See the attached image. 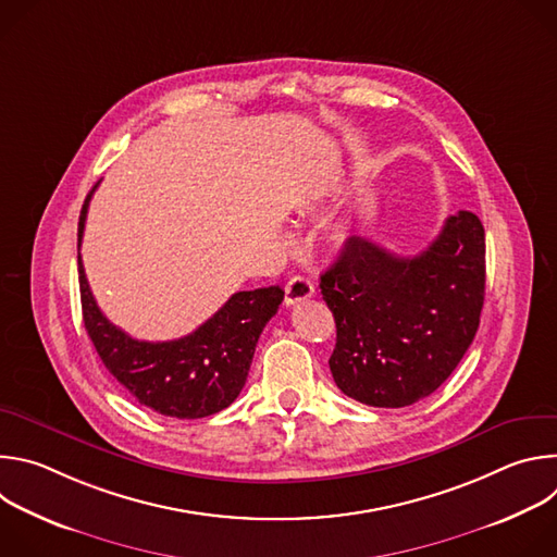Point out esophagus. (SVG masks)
<instances>
[{"label":"esophagus","mask_w":557,"mask_h":557,"mask_svg":"<svg viewBox=\"0 0 557 557\" xmlns=\"http://www.w3.org/2000/svg\"><path fill=\"white\" fill-rule=\"evenodd\" d=\"M284 293H286V295H284L286 306H295V304H299V301H304V299L312 297L314 286H312V282H310L308 277H304V275H295V277H290V280L286 282Z\"/></svg>","instance_id":"1"}]
</instances>
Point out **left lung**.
I'll list each match as a JSON object with an SVG mask.
<instances>
[{"label": "left lung", "mask_w": 557, "mask_h": 557, "mask_svg": "<svg viewBox=\"0 0 557 557\" xmlns=\"http://www.w3.org/2000/svg\"><path fill=\"white\" fill-rule=\"evenodd\" d=\"M320 288L337 324L329 361L337 387L372 408L412 406L454 372L479 331L483 222L471 211L449 215L414 258L352 235Z\"/></svg>", "instance_id": "obj_1"}]
</instances>
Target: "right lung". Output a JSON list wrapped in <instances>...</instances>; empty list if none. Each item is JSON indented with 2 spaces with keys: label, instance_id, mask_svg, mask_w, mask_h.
I'll return each instance as SVG.
<instances>
[{
  "label": "right lung",
  "instance_id": "right-lung-1",
  "mask_svg": "<svg viewBox=\"0 0 557 557\" xmlns=\"http://www.w3.org/2000/svg\"><path fill=\"white\" fill-rule=\"evenodd\" d=\"M95 189L97 185L78 218V245ZM78 288L86 331L108 372L140 406L174 419H202L237 399L247 383L256 344L284 299L280 286L240 290L191 335L174 342H138L116 329L97 306L82 256Z\"/></svg>",
  "mask_w": 557,
  "mask_h": 557
}]
</instances>
